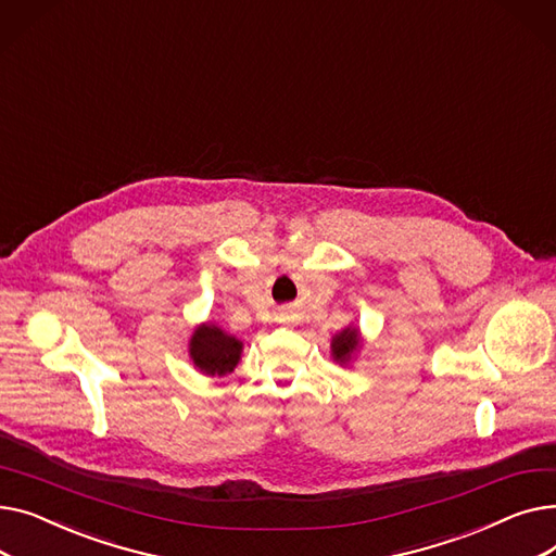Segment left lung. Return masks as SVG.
<instances>
[{
	"label": "left lung",
	"mask_w": 556,
	"mask_h": 556,
	"mask_svg": "<svg viewBox=\"0 0 556 556\" xmlns=\"http://www.w3.org/2000/svg\"><path fill=\"white\" fill-rule=\"evenodd\" d=\"M361 349V331L358 327H346L344 331L336 333L331 340V356L340 365H349L356 352Z\"/></svg>",
	"instance_id": "8db88e82"
}]
</instances>
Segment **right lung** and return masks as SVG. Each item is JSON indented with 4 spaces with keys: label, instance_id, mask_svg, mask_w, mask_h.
I'll use <instances>...</instances> for the list:
<instances>
[{
    "label": "right lung",
    "instance_id": "add662e5",
    "mask_svg": "<svg viewBox=\"0 0 556 556\" xmlns=\"http://www.w3.org/2000/svg\"><path fill=\"white\" fill-rule=\"evenodd\" d=\"M243 342L216 325H200L189 340L193 365L207 376H225L239 365Z\"/></svg>",
    "mask_w": 556,
    "mask_h": 556
}]
</instances>
